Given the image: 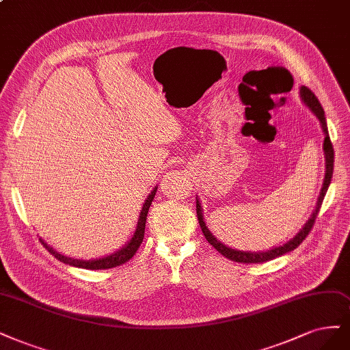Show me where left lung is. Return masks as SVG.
Here are the masks:
<instances>
[{
	"mask_svg": "<svg viewBox=\"0 0 350 350\" xmlns=\"http://www.w3.org/2000/svg\"><path fill=\"white\" fill-rule=\"evenodd\" d=\"M301 97H303L304 103L311 108V111L317 116V118L320 120V123H321L324 135H326V137H324V143H323V146H324V154H326V176H324V184H323V188H321V192H320V197H319V201H317L316 210H314V213H312V215L310 217V220L306 223V226L303 227V230H301L294 239H291L290 242H286L285 245H282V246H280V247H275V249L268 250V252L250 253V252L234 250V249H230V247L224 246L223 243H220L219 240H217V239L208 232V228L206 227V223H204V220H202L201 206H200V202H198V200H197V219H198V223H200V226H201V230H202L204 236H206V239H207V242H208L217 252H220L224 258L230 259V260H233V262H237V263H263V262H268V260H272V259H275V258H278V256H281V255H285V253L297 249L301 243L304 242L306 237H307L308 233L311 232L312 226H314V223H316L317 214H319V211H320V207H321V204H323L324 196H326L327 188H329V185H330V183H332V176H333V162H334V150H333V144H332V140H330V136H329L327 123H326V117H324L323 107H321V104L319 103V100H317V97L314 95V92H312L311 90H308L307 87H301Z\"/></svg>",
	"mask_w": 350,
	"mask_h": 350,
	"instance_id": "left-lung-1",
	"label": "left lung"
}]
</instances>
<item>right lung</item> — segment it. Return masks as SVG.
Instances as JSON below:
<instances>
[{"label": "right lung", "mask_w": 350, "mask_h": 350, "mask_svg": "<svg viewBox=\"0 0 350 350\" xmlns=\"http://www.w3.org/2000/svg\"><path fill=\"white\" fill-rule=\"evenodd\" d=\"M154 194H156V188L150 192V196L148 197V200L144 201V204H143V208H142V213H140V217H139L136 233H135L133 237H131L130 243L126 247H123L122 250H118L117 253H114V255H111V256H107V258L97 259V260H77V259H70V258L62 256V255H60V253H57L56 250H53L52 247L47 246L44 242H42V243L47 249V252H49L51 255H53L57 260L64 262V263H68V265H72V267L83 268V269H91V271L110 269V268H116V267H122L123 263L129 262L131 258L136 255V252H137L140 243L143 242L144 226H146V217H148V211H149L150 204H152V201L154 198Z\"/></svg>", "instance_id": "right-lung-1"}]
</instances>
